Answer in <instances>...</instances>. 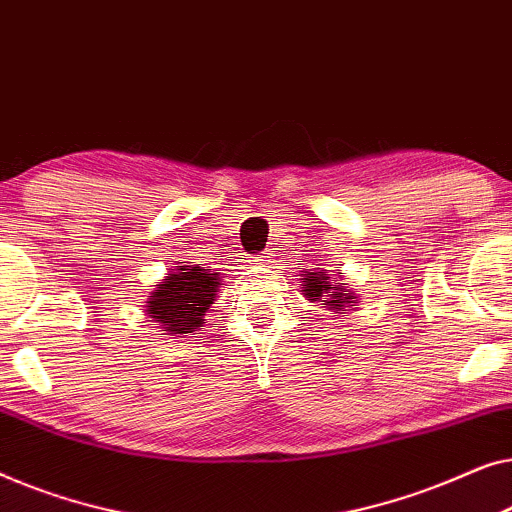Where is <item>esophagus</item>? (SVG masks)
I'll list each match as a JSON object with an SVG mask.
<instances>
[{"label": "esophagus", "instance_id": "obj_1", "mask_svg": "<svg viewBox=\"0 0 512 512\" xmlns=\"http://www.w3.org/2000/svg\"><path fill=\"white\" fill-rule=\"evenodd\" d=\"M273 253H271V250H266V253H262V255H259V257H262V259H259V262H269V257H271Z\"/></svg>", "mask_w": 512, "mask_h": 512}]
</instances>
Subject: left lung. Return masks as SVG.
Wrapping results in <instances>:
<instances>
[{"instance_id":"obj_1","label":"left lung","mask_w":512,"mask_h":512,"mask_svg":"<svg viewBox=\"0 0 512 512\" xmlns=\"http://www.w3.org/2000/svg\"><path fill=\"white\" fill-rule=\"evenodd\" d=\"M306 276L308 278H301L306 283V290H301V292H306L308 299H320L322 294L331 290L327 273L318 271V273H306ZM341 285H345V283H341ZM352 299H357V297H352V292H345L343 287H338V292H334L329 297L327 306L329 308H341L343 304H355V301H352Z\"/></svg>"}]
</instances>
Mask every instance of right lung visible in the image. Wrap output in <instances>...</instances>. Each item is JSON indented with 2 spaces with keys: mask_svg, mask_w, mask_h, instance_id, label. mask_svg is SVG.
Instances as JSON below:
<instances>
[{
  "mask_svg": "<svg viewBox=\"0 0 512 512\" xmlns=\"http://www.w3.org/2000/svg\"><path fill=\"white\" fill-rule=\"evenodd\" d=\"M220 287L218 273L204 266H181L167 273L148 301V315L171 334H190L204 325V313Z\"/></svg>",
  "mask_w": 512,
  "mask_h": 512,
  "instance_id": "1",
  "label": "right lung"
}]
</instances>
